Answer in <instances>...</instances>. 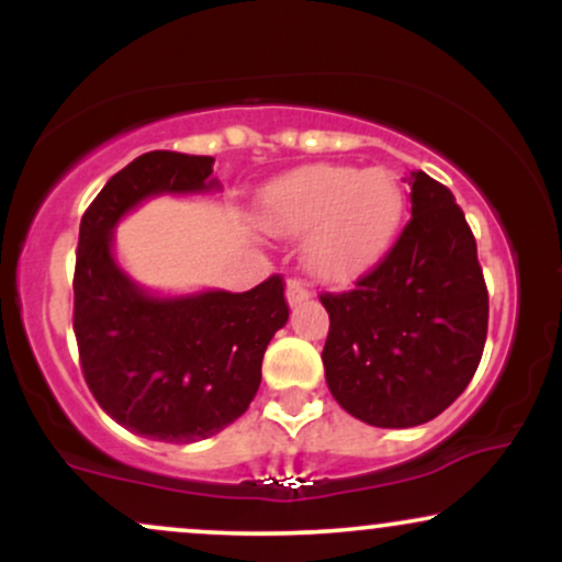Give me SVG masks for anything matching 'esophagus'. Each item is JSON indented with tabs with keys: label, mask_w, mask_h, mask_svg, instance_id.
<instances>
[{
	"label": "esophagus",
	"mask_w": 562,
	"mask_h": 562,
	"mask_svg": "<svg viewBox=\"0 0 562 562\" xmlns=\"http://www.w3.org/2000/svg\"><path fill=\"white\" fill-rule=\"evenodd\" d=\"M285 295H288V303H290V306H299V303L308 301V295H312V290H308L306 282L299 280V277H293V280H288V285H285Z\"/></svg>",
	"instance_id": "1"
}]
</instances>
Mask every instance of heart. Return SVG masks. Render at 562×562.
Listing matches in <instances>:
<instances>
[{
	"mask_svg": "<svg viewBox=\"0 0 562 562\" xmlns=\"http://www.w3.org/2000/svg\"><path fill=\"white\" fill-rule=\"evenodd\" d=\"M404 216V192L391 171L314 164L263 192V222L280 235H303L314 277L348 282L383 259Z\"/></svg>",
	"mask_w": 562,
	"mask_h": 562,
	"instance_id": "heart-1",
	"label": "heart"
}]
</instances>
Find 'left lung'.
I'll use <instances>...</instances> for the list:
<instances>
[{"label": "left lung", "mask_w": 562, "mask_h": 562, "mask_svg": "<svg viewBox=\"0 0 562 562\" xmlns=\"http://www.w3.org/2000/svg\"><path fill=\"white\" fill-rule=\"evenodd\" d=\"M412 218L353 290L322 293V362L348 415L415 428L441 415L479 370L488 290L479 248L449 187L412 171Z\"/></svg>", "instance_id": "left-lung-1"}]
</instances>
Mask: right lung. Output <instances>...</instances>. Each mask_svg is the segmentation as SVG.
Here are the masks:
<instances>
[{
  "label": "right lung",
  "mask_w": 562,
  "mask_h": 562,
  "mask_svg": "<svg viewBox=\"0 0 562 562\" xmlns=\"http://www.w3.org/2000/svg\"><path fill=\"white\" fill-rule=\"evenodd\" d=\"M214 158L153 150L113 173L81 216L74 333L97 404L132 434L166 443L216 436L254 402L269 340L288 322L285 282L248 293L158 299L113 259V227L164 192H209Z\"/></svg>",
  "instance_id": "add662e5"
}]
</instances>
